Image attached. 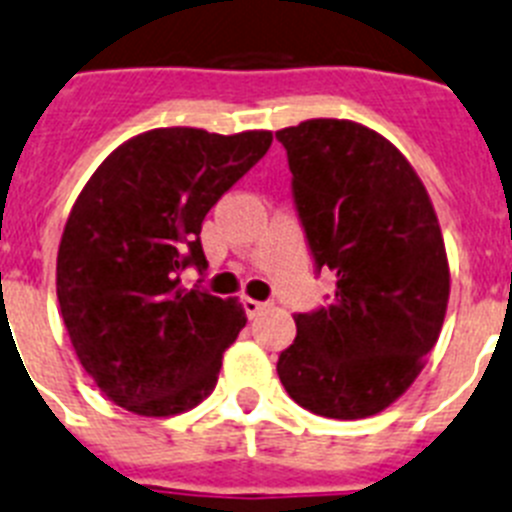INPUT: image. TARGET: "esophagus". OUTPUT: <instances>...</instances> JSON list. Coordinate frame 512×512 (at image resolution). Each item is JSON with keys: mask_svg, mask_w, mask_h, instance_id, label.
Masks as SVG:
<instances>
[{"mask_svg": "<svg viewBox=\"0 0 512 512\" xmlns=\"http://www.w3.org/2000/svg\"><path fill=\"white\" fill-rule=\"evenodd\" d=\"M242 306H244V314H247V317H250V319H255L257 314H260V311L265 309V304H262V301L247 299V296H244V299H242Z\"/></svg>", "mask_w": 512, "mask_h": 512, "instance_id": "esophagus-1", "label": "esophagus"}]
</instances>
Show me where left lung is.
Segmentation results:
<instances>
[{"label": "left lung", "instance_id": "left-lung-1", "mask_svg": "<svg viewBox=\"0 0 512 512\" xmlns=\"http://www.w3.org/2000/svg\"><path fill=\"white\" fill-rule=\"evenodd\" d=\"M317 273L335 299L296 314L278 358L304 410L358 420L410 389L446 317L451 275L438 216L412 164L381 133L314 118L275 133Z\"/></svg>", "mask_w": 512, "mask_h": 512}]
</instances>
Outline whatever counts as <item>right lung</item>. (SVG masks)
<instances>
[{
  "mask_svg": "<svg viewBox=\"0 0 512 512\" xmlns=\"http://www.w3.org/2000/svg\"><path fill=\"white\" fill-rule=\"evenodd\" d=\"M270 144V131L154 128L118 146L79 193L56 296L79 363L118 407L170 417L219 381L247 317L237 299L180 288V273L208 268L203 219Z\"/></svg>",
  "mask_w": 512,
  "mask_h": 512,
  "instance_id": "add662e5",
  "label": "right lung"
}]
</instances>
